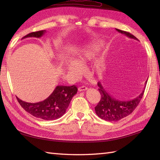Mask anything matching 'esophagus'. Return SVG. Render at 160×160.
<instances>
[{
    "label": "esophagus",
    "instance_id": "esophagus-1",
    "mask_svg": "<svg viewBox=\"0 0 160 160\" xmlns=\"http://www.w3.org/2000/svg\"><path fill=\"white\" fill-rule=\"evenodd\" d=\"M87 89H88V88L85 86H81V87H78V90H79L80 91H85Z\"/></svg>",
    "mask_w": 160,
    "mask_h": 160
}]
</instances>
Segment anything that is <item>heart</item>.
<instances>
[{
    "label": "heart",
    "mask_w": 160,
    "mask_h": 160,
    "mask_svg": "<svg viewBox=\"0 0 160 160\" xmlns=\"http://www.w3.org/2000/svg\"><path fill=\"white\" fill-rule=\"evenodd\" d=\"M100 49V45L99 44H94L79 51V52H78L75 56L74 60H69L66 62L68 71L74 76H78L82 73L83 70L82 66L92 60L97 55ZM91 70L93 74L99 75V76L104 73L105 63L102 57H98L93 61L91 67Z\"/></svg>",
    "instance_id": "b5f03b06"
}]
</instances>
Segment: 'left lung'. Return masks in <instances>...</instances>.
I'll list each match as a JSON object with an SVG mask.
<instances>
[{
	"label": "left lung",
	"instance_id": "8db88e82",
	"mask_svg": "<svg viewBox=\"0 0 160 160\" xmlns=\"http://www.w3.org/2000/svg\"><path fill=\"white\" fill-rule=\"evenodd\" d=\"M118 32L126 35L130 38L138 40L136 37L132 35L131 33L122 30L116 29ZM147 80L146 81V83ZM146 85V84H145ZM98 86L99 87V92L101 95V98L97 106L95 107V111L98 115L102 120L109 122H115L121 120L125 117L128 116L132 113L138 105L140 104L144 93V89L142 92L135 99L129 101H121L116 100L113 97L111 96L107 91L104 89L101 83L98 82Z\"/></svg>",
	"mask_w": 160,
	"mask_h": 160
}]
</instances>
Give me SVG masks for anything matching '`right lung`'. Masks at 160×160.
<instances>
[{"label":"right lung","instance_id":"obj_1","mask_svg":"<svg viewBox=\"0 0 160 160\" xmlns=\"http://www.w3.org/2000/svg\"><path fill=\"white\" fill-rule=\"evenodd\" d=\"M46 32L45 30L32 32L23 37L40 38ZM78 88L75 86H57L53 92L42 102L29 103L20 100H17L24 109L36 118L45 120H53L62 117L65 113L67 108L73 96L76 94Z\"/></svg>","mask_w":160,"mask_h":160}]
</instances>
